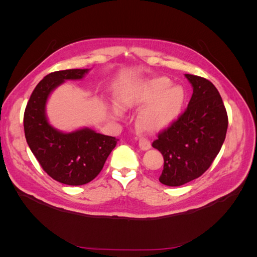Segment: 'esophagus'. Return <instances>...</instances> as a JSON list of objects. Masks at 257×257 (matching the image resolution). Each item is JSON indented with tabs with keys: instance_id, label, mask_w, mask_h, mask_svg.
<instances>
[{
	"instance_id": "1",
	"label": "esophagus",
	"mask_w": 257,
	"mask_h": 257,
	"mask_svg": "<svg viewBox=\"0 0 257 257\" xmlns=\"http://www.w3.org/2000/svg\"><path fill=\"white\" fill-rule=\"evenodd\" d=\"M139 147H140L141 150L146 151V150H149L151 148V144H150V141L148 139L141 138L139 140Z\"/></svg>"
}]
</instances>
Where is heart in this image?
<instances>
[{
    "label": "heart",
    "mask_w": 257,
    "mask_h": 257,
    "mask_svg": "<svg viewBox=\"0 0 257 257\" xmlns=\"http://www.w3.org/2000/svg\"><path fill=\"white\" fill-rule=\"evenodd\" d=\"M114 99L117 103L112 108L114 116H120L121 109L148 102L138 114V125L146 133H158L178 119L184 106L185 94L181 86L171 85L170 79L160 76L118 87Z\"/></svg>",
    "instance_id": "obj_1"
}]
</instances>
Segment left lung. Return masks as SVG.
Returning a JSON list of instances; mask_svg holds the SVG:
<instances>
[{"label":"left lung","instance_id":"left-lung-1","mask_svg":"<svg viewBox=\"0 0 257 257\" xmlns=\"http://www.w3.org/2000/svg\"><path fill=\"white\" fill-rule=\"evenodd\" d=\"M184 76L193 88L188 108L152 144L165 160L159 181L169 187L192 181L210 168L224 143L228 123L215 86L200 76Z\"/></svg>","mask_w":257,"mask_h":257}]
</instances>
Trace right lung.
<instances>
[{
  "instance_id": "add662e5",
  "label": "right lung",
  "mask_w": 257,
  "mask_h": 257,
  "mask_svg": "<svg viewBox=\"0 0 257 257\" xmlns=\"http://www.w3.org/2000/svg\"><path fill=\"white\" fill-rule=\"evenodd\" d=\"M89 69L58 70L46 75L33 90L24 112L25 138L43 170L56 181L83 185L94 180L118 139L88 127L61 132L48 121L46 103L52 92L66 80H79Z\"/></svg>"
}]
</instances>
